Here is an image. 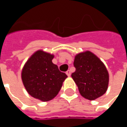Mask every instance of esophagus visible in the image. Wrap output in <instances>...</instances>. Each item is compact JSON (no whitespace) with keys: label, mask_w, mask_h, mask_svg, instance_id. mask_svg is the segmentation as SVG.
Returning <instances> with one entry per match:
<instances>
[{"label":"esophagus","mask_w":127,"mask_h":127,"mask_svg":"<svg viewBox=\"0 0 127 127\" xmlns=\"http://www.w3.org/2000/svg\"><path fill=\"white\" fill-rule=\"evenodd\" d=\"M66 74H67V76H71V71H69V70H68V71H66Z\"/></svg>","instance_id":"obj_1"}]
</instances>
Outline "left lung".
Instances as JSON below:
<instances>
[{"label":"left lung","mask_w":127,"mask_h":127,"mask_svg":"<svg viewBox=\"0 0 127 127\" xmlns=\"http://www.w3.org/2000/svg\"><path fill=\"white\" fill-rule=\"evenodd\" d=\"M73 65L76 71L71 77L83 97L94 100L105 94L108 88L109 74L97 56L89 51L82 52L75 56Z\"/></svg>","instance_id":"left-lung-1"}]
</instances>
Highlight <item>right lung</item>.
Instances as JSON below:
<instances>
[{"mask_svg": "<svg viewBox=\"0 0 127 127\" xmlns=\"http://www.w3.org/2000/svg\"><path fill=\"white\" fill-rule=\"evenodd\" d=\"M54 55L39 50L27 60L22 71L23 85L32 97L46 102L55 97L67 78L52 63Z\"/></svg>", "mask_w": 127, "mask_h": 127, "instance_id": "obj_1", "label": "right lung"}]
</instances>
